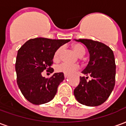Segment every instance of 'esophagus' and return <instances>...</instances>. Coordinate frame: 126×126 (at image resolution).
I'll list each match as a JSON object with an SVG mask.
<instances>
[{
	"mask_svg": "<svg viewBox=\"0 0 126 126\" xmlns=\"http://www.w3.org/2000/svg\"><path fill=\"white\" fill-rule=\"evenodd\" d=\"M64 77H65V78H67V75H66V74H64Z\"/></svg>",
	"mask_w": 126,
	"mask_h": 126,
	"instance_id": "34e87169",
	"label": "esophagus"
}]
</instances>
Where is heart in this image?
I'll use <instances>...</instances> for the list:
<instances>
[{
    "label": "heart",
    "mask_w": 126,
    "mask_h": 126,
    "mask_svg": "<svg viewBox=\"0 0 126 126\" xmlns=\"http://www.w3.org/2000/svg\"><path fill=\"white\" fill-rule=\"evenodd\" d=\"M73 49L79 57H82L85 54V49L82 45L79 44H76L73 45ZM63 51V47H61L55 51L53 57V59L55 61H57L60 58L61 54ZM79 69V65L76 64H70L67 63H62L56 66L55 69L57 72H61L66 75L74 74V72Z\"/></svg>",
    "instance_id": "obj_1"
}]
</instances>
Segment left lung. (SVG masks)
Masks as SVG:
<instances>
[{"label":"left lung","instance_id":"8db88e82","mask_svg":"<svg viewBox=\"0 0 126 126\" xmlns=\"http://www.w3.org/2000/svg\"><path fill=\"white\" fill-rule=\"evenodd\" d=\"M88 48L90 59L80 77L79 85L74 89L76 100L82 105L96 107L105 103L113 90L115 83V63L113 50L102 42L89 39H79Z\"/></svg>","mask_w":126,"mask_h":126}]
</instances>
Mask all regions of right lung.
<instances>
[{"mask_svg":"<svg viewBox=\"0 0 126 126\" xmlns=\"http://www.w3.org/2000/svg\"><path fill=\"white\" fill-rule=\"evenodd\" d=\"M69 41L36 38L28 40L19 49L15 63L17 82L29 102L39 105L55 97L59 85L64 80V74L55 73L48 79L42 76V72L54 71L50 67L55 51Z\"/></svg>","mask_w":126,"mask_h":126,"instance_id":"obj_1","label":"right lung"}]
</instances>
